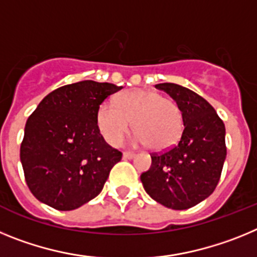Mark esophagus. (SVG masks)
Here are the masks:
<instances>
[{"mask_svg":"<svg viewBox=\"0 0 257 257\" xmlns=\"http://www.w3.org/2000/svg\"><path fill=\"white\" fill-rule=\"evenodd\" d=\"M135 157V153L133 152H123V160H131Z\"/></svg>","mask_w":257,"mask_h":257,"instance_id":"esophagus-1","label":"esophagus"}]
</instances>
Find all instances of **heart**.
<instances>
[{"label": "heart", "mask_w": 257, "mask_h": 257, "mask_svg": "<svg viewBox=\"0 0 257 257\" xmlns=\"http://www.w3.org/2000/svg\"><path fill=\"white\" fill-rule=\"evenodd\" d=\"M133 122L136 142L145 143L156 152L178 144L184 130V117L179 104L160 92L128 90L114 104L104 103L97 110V126L104 139L119 145Z\"/></svg>", "instance_id": "b5f03b06"}]
</instances>
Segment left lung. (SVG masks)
Wrapping results in <instances>:
<instances>
[{
  "instance_id": "obj_1",
  "label": "left lung",
  "mask_w": 257,
  "mask_h": 257,
  "mask_svg": "<svg viewBox=\"0 0 257 257\" xmlns=\"http://www.w3.org/2000/svg\"><path fill=\"white\" fill-rule=\"evenodd\" d=\"M181 108L184 130L179 143L153 153L140 180L145 192L172 210H187L216 188L226 157L225 126L216 110L194 91L176 83H158Z\"/></svg>"
}]
</instances>
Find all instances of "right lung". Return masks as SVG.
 <instances>
[{
	"instance_id": "1",
	"label": "right lung",
	"mask_w": 257,
	"mask_h": 257,
	"mask_svg": "<svg viewBox=\"0 0 257 257\" xmlns=\"http://www.w3.org/2000/svg\"><path fill=\"white\" fill-rule=\"evenodd\" d=\"M122 86L81 81L50 92L29 115L20 145L27 185L40 202L70 211L103 189L122 153L108 145L97 110Z\"/></svg>"
}]
</instances>
